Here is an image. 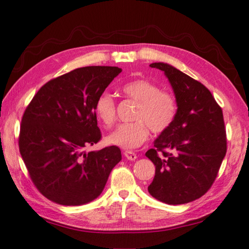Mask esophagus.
Here are the masks:
<instances>
[{
    "label": "esophagus",
    "instance_id": "esophagus-1",
    "mask_svg": "<svg viewBox=\"0 0 249 249\" xmlns=\"http://www.w3.org/2000/svg\"><path fill=\"white\" fill-rule=\"evenodd\" d=\"M124 155L128 160H137V154L131 151H125Z\"/></svg>",
    "mask_w": 249,
    "mask_h": 249
}]
</instances>
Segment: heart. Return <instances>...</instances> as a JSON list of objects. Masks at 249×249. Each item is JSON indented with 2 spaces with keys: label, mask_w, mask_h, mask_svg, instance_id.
Wrapping results in <instances>:
<instances>
[{
  "label": "heart",
  "mask_w": 249,
  "mask_h": 249,
  "mask_svg": "<svg viewBox=\"0 0 249 249\" xmlns=\"http://www.w3.org/2000/svg\"><path fill=\"white\" fill-rule=\"evenodd\" d=\"M122 91L128 98L138 103L134 122L119 125L107 137V142L122 149H136L149 138L152 133L160 135L171 127L178 114L177 99L171 93L161 91L157 84L146 79L125 83ZM95 113L105 127H111L116 118V105L109 93L100 94L94 106Z\"/></svg>",
  "instance_id": "b5f03b06"
}]
</instances>
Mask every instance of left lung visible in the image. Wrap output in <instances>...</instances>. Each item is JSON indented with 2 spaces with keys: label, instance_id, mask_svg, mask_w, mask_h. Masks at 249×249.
<instances>
[{
  "label": "left lung",
  "instance_id": "left-lung-1",
  "mask_svg": "<svg viewBox=\"0 0 249 249\" xmlns=\"http://www.w3.org/2000/svg\"><path fill=\"white\" fill-rule=\"evenodd\" d=\"M150 66L165 72L176 95L178 114L171 127L154 141V149L145 153L155 165L147 190L167 204L192 202L212 186L225 158L223 110L201 82L167 63Z\"/></svg>",
  "mask_w": 249,
  "mask_h": 249
}]
</instances>
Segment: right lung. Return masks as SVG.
Instances as JSON below:
<instances>
[{
  "label": "right lung",
  "mask_w": 249,
  "mask_h": 249,
  "mask_svg": "<svg viewBox=\"0 0 249 249\" xmlns=\"http://www.w3.org/2000/svg\"><path fill=\"white\" fill-rule=\"evenodd\" d=\"M122 71L87 66L47 82L26 107L19 150L36 188L62 205H81L102 194L122 160L118 146L86 153L102 138L94 106Z\"/></svg>",
  "instance_id": "obj_1"
}]
</instances>
